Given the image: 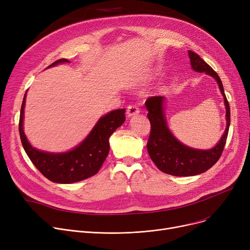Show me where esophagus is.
I'll return each instance as SVG.
<instances>
[{"mask_svg":"<svg viewBox=\"0 0 250 250\" xmlns=\"http://www.w3.org/2000/svg\"><path fill=\"white\" fill-rule=\"evenodd\" d=\"M139 112H140L139 107L137 106V105H134V104L128 105L127 108H126V114H127L128 117L133 116V115H136V114H138Z\"/></svg>","mask_w":250,"mask_h":250,"instance_id":"34e87169","label":"esophagus"}]
</instances>
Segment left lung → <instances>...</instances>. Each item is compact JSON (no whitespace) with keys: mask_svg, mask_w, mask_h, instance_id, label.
Here are the masks:
<instances>
[{"mask_svg":"<svg viewBox=\"0 0 250 250\" xmlns=\"http://www.w3.org/2000/svg\"><path fill=\"white\" fill-rule=\"evenodd\" d=\"M191 68L196 72H205L213 76L224 96L226 106L227 126L224 135L217 145L209 150H195L178 142L169 132L163 111L162 96L149 97L145 104L148 109V118L151 132L147 143L150 158L162 172L174 176H191L201 174L217 163L224 150L230 125V106L224 88L218 74L195 52L188 50Z\"/></svg>","mask_w":250,"mask_h":250,"instance_id":"left-lung-1","label":"left lung"}]
</instances>
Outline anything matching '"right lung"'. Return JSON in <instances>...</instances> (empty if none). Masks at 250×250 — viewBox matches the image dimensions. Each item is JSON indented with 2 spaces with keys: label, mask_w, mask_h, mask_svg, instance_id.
<instances>
[{
  "label": "right lung",
  "mask_w": 250,
  "mask_h": 250,
  "mask_svg": "<svg viewBox=\"0 0 250 250\" xmlns=\"http://www.w3.org/2000/svg\"><path fill=\"white\" fill-rule=\"evenodd\" d=\"M60 62H69L60 59L49 67ZM26 94L21 105L19 133L22 146L29 159L43 176L52 182L73 183L95 175L109 152V137L125 121V109H116L102 116L89 136L75 149L62 154H52L34 149L23 132V116Z\"/></svg>",
  "instance_id": "obj_1"
}]
</instances>
